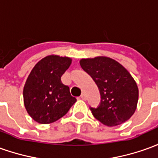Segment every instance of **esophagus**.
Segmentation results:
<instances>
[{
	"label": "esophagus",
	"mask_w": 158,
	"mask_h": 158,
	"mask_svg": "<svg viewBox=\"0 0 158 158\" xmlns=\"http://www.w3.org/2000/svg\"><path fill=\"white\" fill-rule=\"evenodd\" d=\"M80 98H82L83 100H85V99H86V95H85V93L83 92L82 94H81V96H80Z\"/></svg>",
	"instance_id": "34e87169"
}]
</instances>
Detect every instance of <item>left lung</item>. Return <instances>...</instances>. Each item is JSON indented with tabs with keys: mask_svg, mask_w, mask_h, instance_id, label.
Returning <instances> with one entry per match:
<instances>
[{
	"mask_svg": "<svg viewBox=\"0 0 158 158\" xmlns=\"http://www.w3.org/2000/svg\"><path fill=\"white\" fill-rule=\"evenodd\" d=\"M81 68L97 84L101 95L98 108H90L97 120L108 127L120 125L132 117L137 109L139 88L121 64L107 56L79 60Z\"/></svg>",
	"mask_w": 158,
	"mask_h": 158,
	"instance_id": "left-lung-1",
	"label": "left lung"
}]
</instances>
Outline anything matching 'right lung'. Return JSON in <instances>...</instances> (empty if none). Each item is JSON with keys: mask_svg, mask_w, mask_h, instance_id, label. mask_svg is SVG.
Returning a JSON list of instances; mask_svg holds the SVG:
<instances>
[{"mask_svg": "<svg viewBox=\"0 0 158 158\" xmlns=\"http://www.w3.org/2000/svg\"><path fill=\"white\" fill-rule=\"evenodd\" d=\"M71 63L70 57L50 55L39 60L31 71L23 98L25 110L35 121L40 124L55 122L77 101L60 79Z\"/></svg>", "mask_w": 158, "mask_h": 158, "instance_id": "obj_1", "label": "right lung"}]
</instances>
